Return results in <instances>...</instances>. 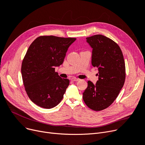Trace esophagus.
I'll return each mask as SVG.
<instances>
[{
	"label": "esophagus",
	"instance_id": "1",
	"mask_svg": "<svg viewBox=\"0 0 145 145\" xmlns=\"http://www.w3.org/2000/svg\"><path fill=\"white\" fill-rule=\"evenodd\" d=\"M80 79H76V78H72V79H71V81H72V82H78V81H79Z\"/></svg>",
	"mask_w": 145,
	"mask_h": 145
}]
</instances>
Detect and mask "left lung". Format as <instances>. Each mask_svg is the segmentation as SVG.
I'll list each match as a JSON object with an SVG mask.
<instances>
[{"instance_id": "1", "label": "left lung", "mask_w": 145, "mask_h": 145, "mask_svg": "<svg viewBox=\"0 0 145 145\" xmlns=\"http://www.w3.org/2000/svg\"><path fill=\"white\" fill-rule=\"evenodd\" d=\"M92 48V65L98 68L96 84L88 81L83 99L95 111L107 108L118 97L125 80V63L119 45L102 35L86 37Z\"/></svg>"}]
</instances>
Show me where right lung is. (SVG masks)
<instances>
[{
	"label": "right lung",
	"instance_id": "right-lung-1",
	"mask_svg": "<svg viewBox=\"0 0 145 145\" xmlns=\"http://www.w3.org/2000/svg\"><path fill=\"white\" fill-rule=\"evenodd\" d=\"M76 38L38 37L30 45L22 62L21 73L26 92L34 103L51 109L62 101L69 80L61 78L56 67L63 62Z\"/></svg>",
	"mask_w": 145,
	"mask_h": 145
}]
</instances>
